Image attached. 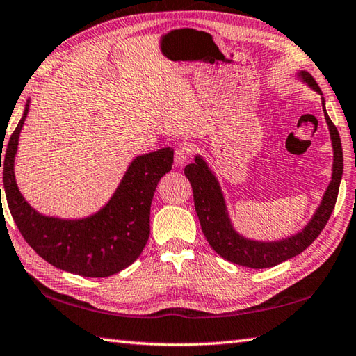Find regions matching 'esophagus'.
I'll return each mask as SVG.
<instances>
[{
    "mask_svg": "<svg viewBox=\"0 0 356 356\" xmlns=\"http://www.w3.org/2000/svg\"><path fill=\"white\" fill-rule=\"evenodd\" d=\"M188 156H191V147L188 146H179L177 147L175 151V164L179 165V168H183L186 164V161L188 160Z\"/></svg>",
    "mask_w": 356,
    "mask_h": 356,
    "instance_id": "esophagus-1",
    "label": "esophagus"
}]
</instances>
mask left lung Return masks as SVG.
<instances>
[{
  "label": "left lung",
  "instance_id": "1",
  "mask_svg": "<svg viewBox=\"0 0 356 356\" xmlns=\"http://www.w3.org/2000/svg\"><path fill=\"white\" fill-rule=\"evenodd\" d=\"M297 76L302 79V82L307 83L309 88L323 96L320 86L307 71H298ZM321 105L323 111H325V118L330 132V141H332L334 147L332 179H330L312 219L307 222L302 232L292 234L289 238L264 242L248 239L239 234L234 230L232 219L228 216L222 188H220L219 181L209 168V164L205 163L201 155H196L195 163L186 165L184 173L187 179L191 181L193 188L195 210L198 213L202 233L205 239L209 241L210 247L220 257L228 260V262H233L241 266L256 268V270H259V268L275 266L291 257L298 256L300 252H303L318 238V234L327 224L335 207L339 183H341L343 177V147L335 124L326 113L325 97H321Z\"/></svg>",
  "mask_w": 356,
  "mask_h": 356
}]
</instances>
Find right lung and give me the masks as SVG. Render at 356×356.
Wrapping results in <instances>:
<instances>
[{
    "instance_id": "1",
    "label": "right lung",
    "mask_w": 356,
    "mask_h": 356,
    "mask_svg": "<svg viewBox=\"0 0 356 356\" xmlns=\"http://www.w3.org/2000/svg\"><path fill=\"white\" fill-rule=\"evenodd\" d=\"M29 105L30 100L4 151L3 183L15 224L30 247L59 270L83 277L120 273L136 262L149 239L154 192L172 169L173 149L134 158L111 200L94 215L81 219L45 216L24 200L15 179V156Z\"/></svg>"
}]
</instances>
